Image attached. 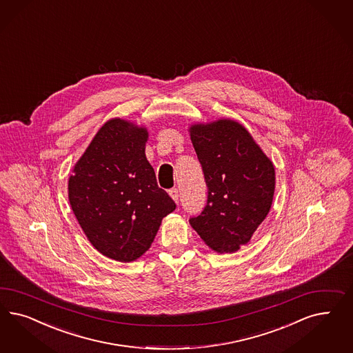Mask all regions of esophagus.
<instances>
[{
    "label": "esophagus",
    "instance_id": "34e87169",
    "mask_svg": "<svg viewBox=\"0 0 353 353\" xmlns=\"http://www.w3.org/2000/svg\"><path fill=\"white\" fill-rule=\"evenodd\" d=\"M169 194H170L171 199H172L175 203L179 201V191H178V188H171V190H169Z\"/></svg>",
    "mask_w": 353,
    "mask_h": 353
}]
</instances>
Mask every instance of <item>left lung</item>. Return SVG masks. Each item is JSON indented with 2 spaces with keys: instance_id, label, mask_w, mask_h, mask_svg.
Listing matches in <instances>:
<instances>
[{
  "instance_id": "obj_1",
  "label": "left lung",
  "mask_w": 353,
  "mask_h": 353,
  "mask_svg": "<svg viewBox=\"0 0 353 353\" xmlns=\"http://www.w3.org/2000/svg\"><path fill=\"white\" fill-rule=\"evenodd\" d=\"M190 132L208 187L206 205L190 223L212 250L236 252L270 210L273 163L235 121L194 125Z\"/></svg>"
}]
</instances>
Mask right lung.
Returning <instances> with one entry per match:
<instances>
[{
	"mask_svg": "<svg viewBox=\"0 0 353 353\" xmlns=\"http://www.w3.org/2000/svg\"><path fill=\"white\" fill-rule=\"evenodd\" d=\"M148 132L112 119L74 168L68 200L92 245L103 256L131 262L149 250L175 203L159 188L145 157Z\"/></svg>",
	"mask_w": 353,
	"mask_h": 353,
	"instance_id": "add662e5",
	"label": "right lung"
}]
</instances>
